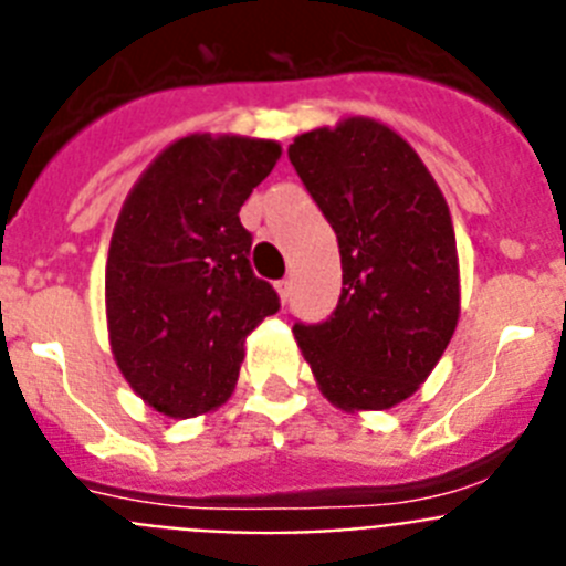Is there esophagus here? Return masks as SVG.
Segmentation results:
<instances>
[{
  "label": "esophagus",
  "mask_w": 566,
  "mask_h": 566,
  "mask_svg": "<svg viewBox=\"0 0 566 566\" xmlns=\"http://www.w3.org/2000/svg\"><path fill=\"white\" fill-rule=\"evenodd\" d=\"M274 289H277L280 300H283V303H286V300H289V292H292V283H289V280H277V283H274Z\"/></svg>",
  "instance_id": "obj_1"
}]
</instances>
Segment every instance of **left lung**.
Here are the masks:
<instances>
[{"label": "left lung", "mask_w": 566, "mask_h": 566, "mask_svg": "<svg viewBox=\"0 0 566 566\" xmlns=\"http://www.w3.org/2000/svg\"><path fill=\"white\" fill-rule=\"evenodd\" d=\"M343 263V294L294 339L339 411H388L431 377L459 323L451 209L417 149L382 122L352 115L289 147Z\"/></svg>", "instance_id": "left-lung-1"}]
</instances>
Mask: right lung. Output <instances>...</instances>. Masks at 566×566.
<instances>
[{
	"label": "right lung",
	"mask_w": 566,
	"mask_h": 566,
	"mask_svg": "<svg viewBox=\"0 0 566 566\" xmlns=\"http://www.w3.org/2000/svg\"><path fill=\"white\" fill-rule=\"evenodd\" d=\"M280 144L192 133L158 153L129 189L104 269L115 365L164 417L221 408L243 343L280 308L249 266L240 207L274 169Z\"/></svg>",
	"instance_id": "obj_1"
}]
</instances>
